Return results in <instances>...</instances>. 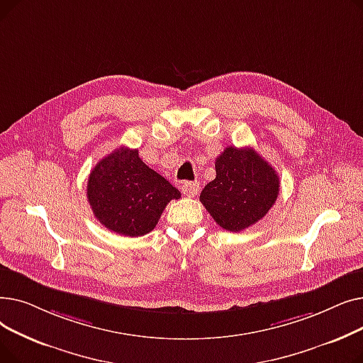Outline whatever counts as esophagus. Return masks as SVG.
Listing matches in <instances>:
<instances>
[{
  "label": "esophagus",
  "instance_id": "34e87169",
  "mask_svg": "<svg viewBox=\"0 0 363 363\" xmlns=\"http://www.w3.org/2000/svg\"><path fill=\"white\" fill-rule=\"evenodd\" d=\"M181 189H182V193H184L186 197L191 199V197H194V196L199 194L200 186H199L197 182H184L182 186H181Z\"/></svg>",
  "mask_w": 363,
  "mask_h": 363
}]
</instances>
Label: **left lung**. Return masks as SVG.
<instances>
[{"label": "left lung", "mask_w": 363, "mask_h": 363, "mask_svg": "<svg viewBox=\"0 0 363 363\" xmlns=\"http://www.w3.org/2000/svg\"><path fill=\"white\" fill-rule=\"evenodd\" d=\"M215 167L200 201L220 228L240 233L266 216L279 194V177L268 162L250 147H226Z\"/></svg>", "instance_id": "8db88e82"}]
</instances>
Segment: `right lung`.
<instances>
[{"label": "right lung", "instance_id": "1", "mask_svg": "<svg viewBox=\"0 0 363 363\" xmlns=\"http://www.w3.org/2000/svg\"><path fill=\"white\" fill-rule=\"evenodd\" d=\"M86 197L107 230L141 237L155 230L167 203L181 193L140 159L138 150L119 147L91 170Z\"/></svg>", "mask_w": 363, "mask_h": 363}]
</instances>
